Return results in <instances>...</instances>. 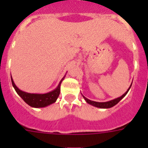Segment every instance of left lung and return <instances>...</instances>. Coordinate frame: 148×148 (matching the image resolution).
<instances>
[{
    "label": "left lung",
    "instance_id": "obj_1",
    "mask_svg": "<svg viewBox=\"0 0 148 148\" xmlns=\"http://www.w3.org/2000/svg\"><path fill=\"white\" fill-rule=\"evenodd\" d=\"M131 85L132 84H130V87L128 88V90H127L126 92H125V94H123L121 97H119L117 98V99H113V100L109 101H106V102H97V101H91L90 100V99H87V98L84 97V95H83V97L84 99H85V101L88 103V104H91V105L94 106V107H96V108H112V107H113V106L116 105V104H118L120 101H121L123 98L125 97V95H126V94L127 93L128 91H129V90L130 89V87H131Z\"/></svg>",
    "mask_w": 148,
    "mask_h": 148
}]
</instances>
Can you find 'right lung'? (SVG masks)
Masks as SVG:
<instances>
[{"mask_svg": "<svg viewBox=\"0 0 148 148\" xmlns=\"http://www.w3.org/2000/svg\"><path fill=\"white\" fill-rule=\"evenodd\" d=\"M64 77L62 78L59 84L54 90L51 92H47L44 94H37V93H29V92H23L22 90H19L13 82L12 78L11 77L12 84L13 87L15 88L17 93L20 95L21 99H23L27 104L32 107V108H44L47 106L51 104L56 102V101L58 99V95L61 91V84L62 81L64 80Z\"/></svg>", "mask_w": 148, "mask_h": 148, "instance_id": "1", "label": "right lung"}]
</instances>
